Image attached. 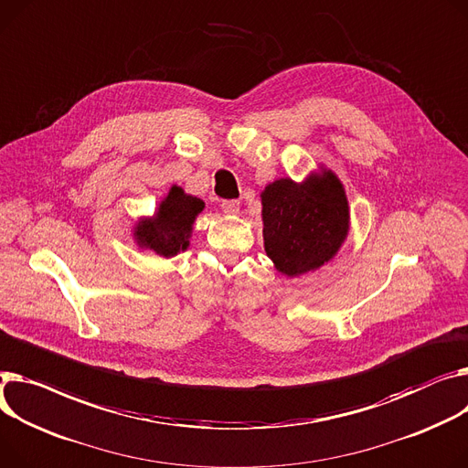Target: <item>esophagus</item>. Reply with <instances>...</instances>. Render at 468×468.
<instances>
[{
    "instance_id": "34e87169",
    "label": "esophagus",
    "mask_w": 468,
    "mask_h": 468,
    "mask_svg": "<svg viewBox=\"0 0 468 468\" xmlns=\"http://www.w3.org/2000/svg\"><path fill=\"white\" fill-rule=\"evenodd\" d=\"M222 210L226 214H239L240 203L237 199H226V201H222Z\"/></svg>"
}]
</instances>
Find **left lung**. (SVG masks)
Returning a JSON list of instances; mask_svg holds the SVG:
<instances>
[{"instance_id":"1","label":"left lung","mask_w":468,"mask_h":468,"mask_svg":"<svg viewBox=\"0 0 468 468\" xmlns=\"http://www.w3.org/2000/svg\"><path fill=\"white\" fill-rule=\"evenodd\" d=\"M261 203L265 252L288 276L322 267L348 233V201L329 171L304 184L274 180L261 194Z\"/></svg>"}]
</instances>
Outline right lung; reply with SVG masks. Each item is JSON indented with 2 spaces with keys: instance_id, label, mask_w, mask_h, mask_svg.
<instances>
[{
  "instance_id": "add662e5",
  "label": "right lung",
  "mask_w": 468,
  "mask_h": 468,
  "mask_svg": "<svg viewBox=\"0 0 468 468\" xmlns=\"http://www.w3.org/2000/svg\"><path fill=\"white\" fill-rule=\"evenodd\" d=\"M205 203L197 197L186 196L182 188L173 186L169 196L162 201L158 214L152 220L137 226V239L143 246L160 256H175L188 248V237L196 216L203 210Z\"/></svg>"
}]
</instances>
